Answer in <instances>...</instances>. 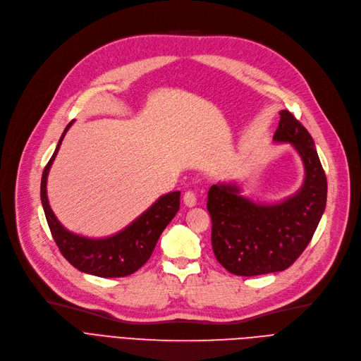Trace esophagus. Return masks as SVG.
I'll list each match as a JSON object with an SVG mask.
<instances>
[{"label":"esophagus","instance_id":"esophagus-1","mask_svg":"<svg viewBox=\"0 0 361 361\" xmlns=\"http://www.w3.org/2000/svg\"><path fill=\"white\" fill-rule=\"evenodd\" d=\"M183 204L186 205V207H195L197 205V197H195V194L194 192H190V190H188V192H185V195H183Z\"/></svg>","mask_w":361,"mask_h":361}]
</instances>
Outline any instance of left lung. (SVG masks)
I'll list each match as a JSON object with an SVG mask.
<instances>
[{
	"instance_id": "1",
	"label": "left lung",
	"mask_w": 361,
	"mask_h": 361,
	"mask_svg": "<svg viewBox=\"0 0 361 361\" xmlns=\"http://www.w3.org/2000/svg\"><path fill=\"white\" fill-rule=\"evenodd\" d=\"M280 115L274 141L290 142L305 166L298 192L281 202L259 204L242 197L236 183H217L208 190L211 245L217 261L235 275L287 269L312 240L325 211L328 185L313 138L288 111Z\"/></svg>"
}]
</instances>
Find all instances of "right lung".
Listing matches in <instances>:
<instances>
[{
  "label": "right lung",
  "mask_w": 361,
  "mask_h": 361,
  "mask_svg": "<svg viewBox=\"0 0 361 361\" xmlns=\"http://www.w3.org/2000/svg\"><path fill=\"white\" fill-rule=\"evenodd\" d=\"M73 122L74 121H71L67 125V128L63 130L55 152L44 169V175H42L40 200L42 205H44L48 226L62 257L78 271L103 279L126 277V275L138 271L150 259L161 231L179 211L180 192L175 190V192H169L160 197L137 220L114 236L90 239L68 231L58 221L49 205L47 195V180L61 142Z\"/></svg>",
  "instance_id": "add662e5"
}]
</instances>
